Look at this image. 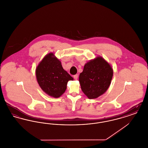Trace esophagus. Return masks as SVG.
Returning a JSON list of instances; mask_svg holds the SVG:
<instances>
[{
  "label": "esophagus",
  "instance_id": "obj_1",
  "mask_svg": "<svg viewBox=\"0 0 148 148\" xmlns=\"http://www.w3.org/2000/svg\"><path fill=\"white\" fill-rule=\"evenodd\" d=\"M77 77H78V75H77V74L74 75L73 76V77H74V79L75 80H77Z\"/></svg>",
  "mask_w": 148,
  "mask_h": 148
}]
</instances>
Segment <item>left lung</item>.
I'll return each instance as SVG.
<instances>
[{"instance_id": "obj_1", "label": "left lung", "mask_w": 148, "mask_h": 148, "mask_svg": "<svg viewBox=\"0 0 148 148\" xmlns=\"http://www.w3.org/2000/svg\"><path fill=\"white\" fill-rule=\"evenodd\" d=\"M113 75L110 64L101 56L85 64L79 81L85 95L90 99L97 98L109 88Z\"/></svg>"}]
</instances>
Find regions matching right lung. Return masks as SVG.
Wrapping results in <instances>:
<instances>
[{
  "label": "right lung",
  "instance_id": "obj_1",
  "mask_svg": "<svg viewBox=\"0 0 148 148\" xmlns=\"http://www.w3.org/2000/svg\"><path fill=\"white\" fill-rule=\"evenodd\" d=\"M35 74L41 89L56 98L60 97L66 90L68 81L73 80L52 53L44 56L36 67Z\"/></svg>",
  "mask_w": 148,
  "mask_h": 148
}]
</instances>
